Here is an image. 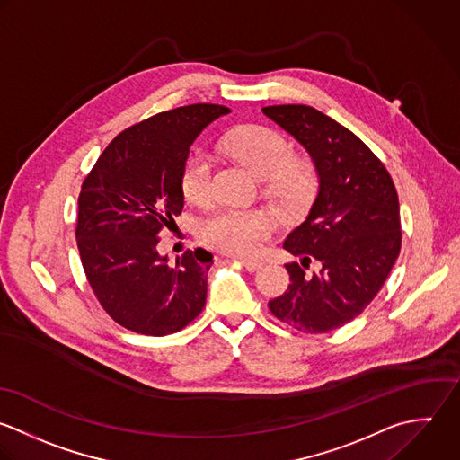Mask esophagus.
<instances>
[{
    "instance_id": "34e87169",
    "label": "esophagus",
    "mask_w": 460,
    "mask_h": 460,
    "mask_svg": "<svg viewBox=\"0 0 460 460\" xmlns=\"http://www.w3.org/2000/svg\"><path fill=\"white\" fill-rule=\"evenodd\" d=\"M240 263H242L247 270H251V272H254V270H258V269L263 267V261H260V260H249V258H242Z\"/></svg>"
}]
</instances>
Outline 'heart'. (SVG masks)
<instances>
[{
	"instance_id": "1",
	"label": "heart",
	"mask_w": 460,
	"mask_h": 460,
	"mask_svg": "<svg viewBox=\"0 0 460 460\" xmlns=\"http://www.w3.org/2000/svg\"><path fill=\"white\" fill-rule=\"evenodd\" d=\"M227 148L260 177H267L285 204L292 208L305 204L314 173L308 163L294 157V146L287 136L265 125H245L231 132ZM182 190L186 199L199 206L215 199V157L209 152L197 150L186 159ZM274 227L272 215L263 209H224L204 220L200 236L220 252L254 256Z\"/></svg>"
}]
</instances>
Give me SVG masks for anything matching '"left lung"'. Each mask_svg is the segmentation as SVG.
Masks as SVG:
<instances>
[{
  "label": "left lung",
  "mask_w": 460,
  "mask_h": 460,
  "mask_svg": "<svg viewBox=\"0 0 460 460\" xmlns=\"http://www.w3.org/2000/svg\"><path fill=\"white\" fill-rule=\"evenodd\" d=\"M263 112L308 150L319 175L308 217L283 243L301 261L285 265L290 285L269 310L297 332L328 333L369 306L398 260V191L373 150L324 112L296 103Z\"/></svg>",
  "instance_id": "1"
}]
</instances>
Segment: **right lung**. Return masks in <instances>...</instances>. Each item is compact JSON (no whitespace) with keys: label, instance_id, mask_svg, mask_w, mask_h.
Listing matches in <instances>:
<instances>
[{"label":"right lung","instance_id":"1","mask_svg":"<svg viewBox=\"0 0 460 460\" xmlns=\"http://www.w3.org/2000/svg\"><path fill=\"white\" fill-rule=\"evenodd\" d=\"M227 112L193 103L154 114L119 132L82 182L75 229L80 261L102 308L130 332L177 333L206 305L213 256L186 251L170 265L157 243L184 208L191 143Z\"/></svg>","mask_w":460,"mask_h":460}]
</instances>
